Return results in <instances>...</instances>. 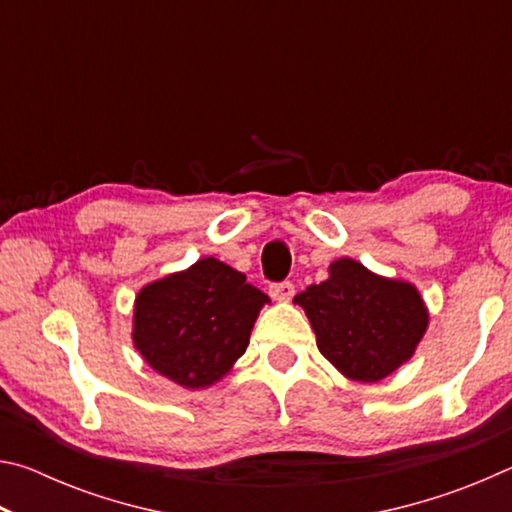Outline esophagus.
<instances>
[{
    "label": "esophagus",
    "mask_w": 512,
    "mask_h": 512,
    "mask_svg": "<svg viewBox=\"0 0 512 512\" xmlns=\"http://www.w3.org/2000/svg\"><path fill=\"white\" fill-rule=\"evenodd\" d=\"M268 293H271V298L277 302H289L293 298V293H296V289H293L291 282H277V284H271Z\"/></svg>",
    "instance_id": "34e87169"
}]
</instances>
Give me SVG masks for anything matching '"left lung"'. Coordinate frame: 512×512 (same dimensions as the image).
I'll list each match as a JSON object with an SVG mask.
<instances>
[{
	"label": "left lung",
	"instance_id": "1",
	"mask_svg": "<svg viewBox=\"0 0 512 512\" xmlns=\"http://www.w3.org/2000/svg\"><path fill=\"white\" fill-rule=\"evenodd\" d=\"M293 302L305 309L320 354L363 384L393 375L429 327V309L411 282L372 273L350 257L329 264L327 280Z\"/></svg>",
	"mask_w": 512,
	"mask_h": 512
}]
</instances>
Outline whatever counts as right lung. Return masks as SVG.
<instances>
[{"instance_id": "right-lung-1", "label": "right lung", "mask_w": 512, "mask_h": 512, "mask_svg": "<svg viewBox=\"0 0 512 512\" xmlns=\"http://www.w3.org/2000/svg\"><path fill=\"white\" fill-rule=\"evenodd\" d=\"M266 293L216 257L198 259L140 289L133 345L173 384L198 391L223 379L246 352Z\"/></svg>"}]
</instances>
